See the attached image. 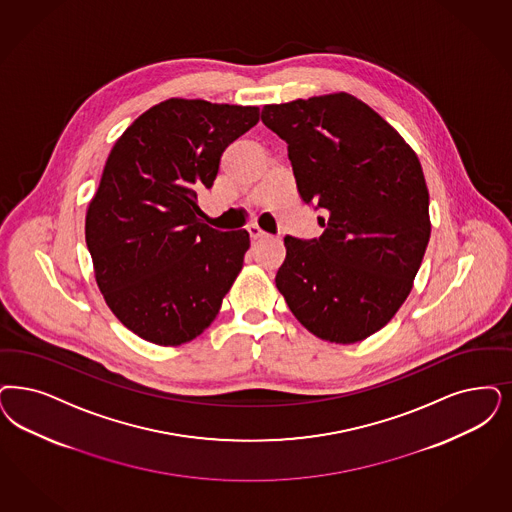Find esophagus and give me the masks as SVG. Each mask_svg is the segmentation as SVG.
Listing matches in <instances>:
<instances>
[{
    "mask_svg": "<svg viewBox=\"0 0 512 512\" xmlns=\"http://www.w3.org/2000/svg\"><path fill=\"white\" fill-rule=\"evenodd\" d=\"M247 232H249V236H251V240H253V242L263 240V238H268V234H266L265 230L259 229L257 225H251V227L247 229Z\"/></svg>",
    "mask_w": 512,
    "mask_h": 512,
    "instance_id": "1",
    "label": "esophagus"
}]
</instances>
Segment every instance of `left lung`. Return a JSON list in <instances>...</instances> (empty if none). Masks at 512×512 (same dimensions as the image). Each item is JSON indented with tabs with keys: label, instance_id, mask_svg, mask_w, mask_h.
Returning <instances> with one entry per match:
<instances>
[{
	"label": "left lung",
	"instance_id": "obj_1",
	"mask_svg": "<svg viewBox=\"0 0 512 512\" xmlns=\"http://www.w3.org/2000/svg\"><path fill=\"white\" fill-rule=\"evenodd\" d=\"M287 143L300 198L327 213L314 240L285 236L276 287L321 340L353 344L403 306L431 236L422 164L401 134L352 94L263 107Z\"/></svg>",
	"mask_w": 512,
	"mask_h": 512
}]
</instances>
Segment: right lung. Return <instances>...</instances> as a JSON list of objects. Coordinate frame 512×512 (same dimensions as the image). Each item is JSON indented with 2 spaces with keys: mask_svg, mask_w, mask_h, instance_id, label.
Wrapping results in <instances>:
<instances>
[{
  "mask_svg": "<svg viewBox=\"0 0 512 512\" xmlns=\"http://www.w3.org/2000/svg\"><path fill=\"white\" fill-rule=\"evenodd\" d=\"M259 123V107L170 98L115 141L85 219L96 283L126 329L179 346L210 327L244 265L247 230L200 221L230 143Z\"/></svg>",
  "mask_w": 512,
  "mask_h": 512,
  "instance_id": "1",
  "label": "right lung"
}]
</instances>
